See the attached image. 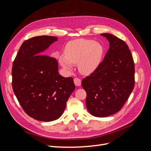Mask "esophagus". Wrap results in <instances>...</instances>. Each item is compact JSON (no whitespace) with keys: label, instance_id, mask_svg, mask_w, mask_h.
Here are the masks:
<instances>
[{"label":"esophagus","instance_id":"34e87169","mask_svg":"<svg viewBox=\"0 0 151 151\" xmlns=\"http://www.w3.org/2000/svg\"><path fill=\"white\" fill-rule=\"evenodd\" d=\"M74 82L76 86H80L81 85V80L79 78H75L74 79Z\"/></svg>","mask_w":151,"mask_h":151}]
</instances>
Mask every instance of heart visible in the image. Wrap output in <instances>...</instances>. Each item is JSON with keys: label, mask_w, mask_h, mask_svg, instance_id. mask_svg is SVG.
I'll list each match as a JSON object with an SVG mask.
<instances>
[{"label": "heart", "mask_w": 151, "mask_h": 151, "mask_svg": "<svg viewBox=\"0 0 151 151\" xmlns=\"http://www.w3.org/2000/svg\"><path fill=\"white\" fill-rule=\"evenodd\" d=\"M103 53L104 48L100 43L92 40L77 39L66 44L63 57H59L58 60L67 71L72 70V64H77L81 74L89 75L99 67Z\"/></svg>", "instance_id": "heart-1"}]
</instances>
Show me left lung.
Here are the masks:
<instances>
[{"instance_id": "left-lung-1", "label": "left lung", "mask_w": 151, "mask_h": 151, "mask_svg": "<svg viewBox=\"0 0 151 151\" xmlns=\"http://www.w3.org/2000/svg\"><path fill=\"white\" fill-rule=\"evenodd\" d=\"M101 35L109 42V50L97 69L82 81L87 93V109L96 117L108 116L120 110L135 83L134 63L129 47L112 34Z\"/></svg>"}]
</instances>
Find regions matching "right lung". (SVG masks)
<instances>
[{
	"label": "right lung",
	"instance_id": "1",
	"mask_svg": "<svg viewBox=\"0 0 151 151\" xmlns=\"http://www.w3.org/2000/svg\"><path fill=\"white\" fill-rule=\"evenodd\" d=\"M58 38L35 36L21 46L12 68L14 93L27 115L52 122L60 118L76 86L73 78L58 73L56 59L43 53Z\"/></svg>",
	"mask_w": 151,
	"mask_h": 151
}]
</instances>
